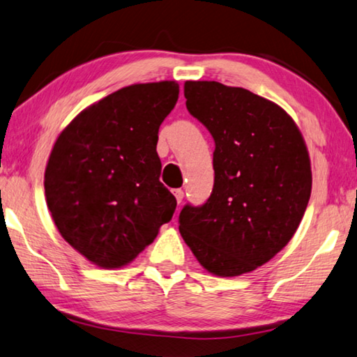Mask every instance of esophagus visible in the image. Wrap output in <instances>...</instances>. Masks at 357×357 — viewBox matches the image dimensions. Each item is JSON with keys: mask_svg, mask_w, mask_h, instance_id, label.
<instances>
[{"mask_svg": "<svg viewBox=\"0 0 357 357\" xmlns=\"http://www.w3.org/2000/svg\"><path fill=\"white\" fill-rule=\"evenodd\" d=\"M173 194H174V197H176V202H178V203L183 202V199H184V190H181V189H174V190H173Z\"/></svg>", "mask_w": 357, "mask_h": 357, "instance_id": "esophagus-1", "label": "esophagus"}]
</instances>
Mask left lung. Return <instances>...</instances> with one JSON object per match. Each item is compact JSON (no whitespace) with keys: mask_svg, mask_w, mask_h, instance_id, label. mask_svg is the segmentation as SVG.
I'll return each instance as SVG.
<instances>
[{"mask_svg":"<svg viewBox=\"0 0 357 357\" xmlns=\"http://www.w3.org/2000/svg\"><path fill=\"white\" fill-rule=\"evenodd\" d=\"M184 97L214 139V185L203 205L181 209L179 231L209 273H248L301 224L311 194L307 146L284 109L246 89L188 81Z\"/></svg>","mask_w":357,"mask_h":357,"instance_id":"8db88e82","label":"left lung"}]
</instances>
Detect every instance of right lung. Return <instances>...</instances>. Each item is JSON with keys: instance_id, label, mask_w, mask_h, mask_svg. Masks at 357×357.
<instances>
[{"instance_id": "obj_1", "label": "right lung", "mask_w": 357, "mask_h": 357, "mask_svg": "<svg viewBox=\"0 0 357 357\" xmlns=\"http://www.w3.org/2000/svg\"><path fill=\"white\" fill-rule=\"evenodd\" d=\"M178 95L174 81L123 87L55 141L44 174L49 211L61 236L98 267L132 262L173 218L176 199L158 181L155 148Z\"/></svg>"}]
</instances>
